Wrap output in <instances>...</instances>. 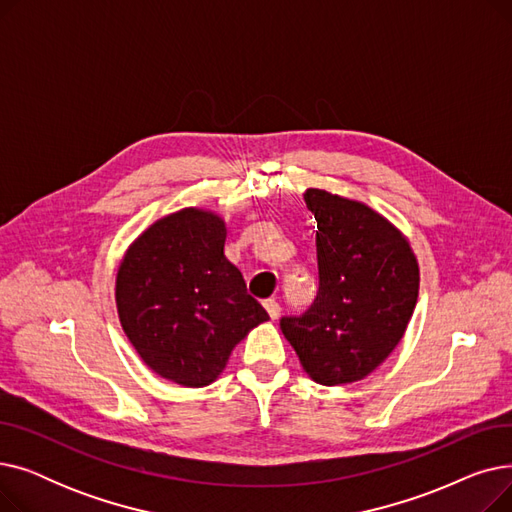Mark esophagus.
Returning a JSON list of instances; mask_svg holds the SVG:
<instances>
[{"label": "esophagus", "instance_id": "1", "mask_svg": "<svg viewBox=\"0 0 512 512\" xmlns=\"http://www.w3.org/2000/svg\"><path fill=\"white\" fill-rule=\"evenodd\" d=\"M263 307H265L267 313H270L272 319H278V317H280V303H278L276 299H267V301L263 303Z\"/></svg>", "mask_w": 512, "mask_h": 512}]
</instances>
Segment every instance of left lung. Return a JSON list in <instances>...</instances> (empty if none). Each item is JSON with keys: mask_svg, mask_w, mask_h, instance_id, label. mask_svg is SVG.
<instances>
[{"mask_svg": "<svg viewBox=\"0 0 512 512\" xmlns=\"http://www.w3.org/2000/svg\"><path fill=\"white\" fill-rule=\"evenodd\" d=\"M305 203L317 222L319 288L311 307L280 328L317 384L363 380L405 334L419 297V267L402 236L367 205L321 188Z\"/></svg>", "mask_w": 512, "mask_h": 512, "instance_id": "8db88e82", "label": "left lung"}]
</instances>
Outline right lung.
<instances>
[{"instance_id": "add662e5", "label": "right lung", "mask_w": 512, "mask_h": 512, "mask_svg": "<svg viewBox=\"0 0 512 512\" xmlns=\"http://www.w3.org/2000/svg\"><path fill=\"white\" fill-rule=\"evenodd\" d=\"M222 218L182 209L124 255L116 280L122 328L143 361L180 386L211 384L247 332L270 319L224 255Z\"/></svg>"}]
</instances>
